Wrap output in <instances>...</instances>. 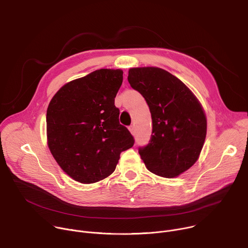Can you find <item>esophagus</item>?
I'll list each match as a JSON object with an SVG mask.
<instances>
[{
    "label": "esophagus",
    "instance_id": "34e87169",
    "mask_svg": "<svg viewBox=\"0 0 248 248\" xmlns=\"http://www.w3.org/2000/svg\"><path fill=\"white\" fill-rule=\"evenodd\" d=\"M128 129H129L130 133H131L132 135H134V133H135V127H134V125H130V126L128 127Z\"/></svg>",
    "mask_w": 248,
    "mask_h": 248
}]
</instances>
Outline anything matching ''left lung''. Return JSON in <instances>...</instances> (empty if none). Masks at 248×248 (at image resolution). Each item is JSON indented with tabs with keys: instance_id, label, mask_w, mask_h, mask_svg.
<instances>
[{
	"instance_id": "obj_1",
	"label": "left lung",
	"mask_w": 248,
	"mask_h": 248,
	"mask_svg": "<svg viewBox=\"0 0 248 248\" xmlns=\"http://www.w3.org/2000/svg\"><path fill=\"white\" fill-rule=\"evenodd\" d=\"M128 82L146 100L152 118L149 143L138 152L146 168L172 179L198 160L207 131V120L198 99L178 78L155 67H132Z\"/></svg>"
}]
</instances>
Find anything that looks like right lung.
Listing matches in <instances>:
<instances>
[{
	"mask_svg": "<svg viewBox=\"0 0 248 248\" xmlns=\"http://www.w3.org/2000/svg\"><path fill=\"white\" fill-rule=\"evenodd\" d=\"M123 70L101 68L64 84L47 109L49 149L62 170L81 184L112 174L133 136L119 122L116 95Z\"/></svg>",
	"mask_w": 248,
	"mask_h": 248,
	"instance_id": "1",
	"label": "right lung"
}]
</instances>
